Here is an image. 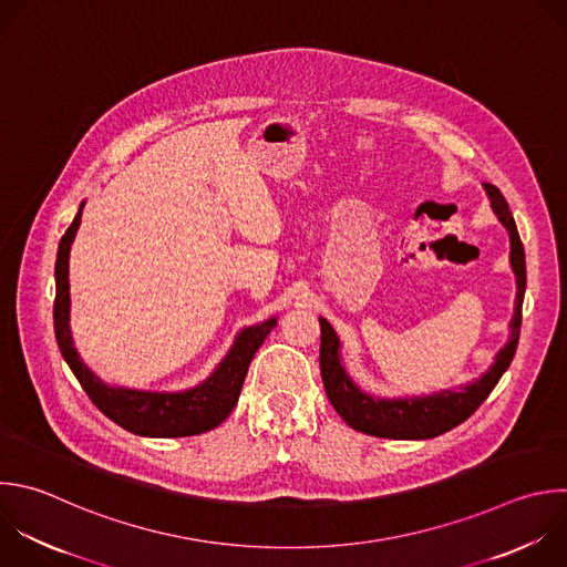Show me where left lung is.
I'll return each instance as SVG.
<instances>
[{"mask_svg": "<svg viewBox=\"0 0 567 567\" xmlns=\"http://www.w3.org/2000/svg\"><path fill=\"white\" fill-rule=\"evenodd\" d=\"M483 188L489 198L494 216L509 234V265L516 278L514 316L509 320V338L505 347L498 349L492 367L485 373H481V379L467 385L441 390L427 396L381 399L362 392L351 381V375L342 364L340 338L336 329L324 318H318L322 385L329 403L351 430L375 439L394 441H425L441 436L461 425L463 421H467L481 408V403L489 396V392L496 388L501 375L509 367L520 333V307L525 296V251L505 198L494 184H483Z\"/></svg>", "mask_w": 567, "mask_h": 567, "instance_id": "1", "label": "left lung"}]
</instances>
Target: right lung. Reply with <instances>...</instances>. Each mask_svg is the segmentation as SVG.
Listing matches in <instances>:
<instances>
[{
    "mask_svg": "<svg viewBox=\"0 0 567 567\" xmlns=\"http://www.w3.org/2000/svg\"><path fill=\"white\" fill-rule=\"evenodd\" d=\"M84 203L78 209L75 220L60 240L55 260V338L64 360L69 362L82 390L89 394L93 405L122 430L148 436V439H179L196 436L218 427L236 408L249 362L258 347L265 342L269 331L276 327L278 316L262 320L260 324L245 327L227 355L218 362L212 375L192 390L182 392H146L104 383L89 364L80 358L73 333H71V285H69V256L75 234L82 223Z\"/></svg>",
    "mask_w": 567,
    "mask_h": 567,
    "instance_id": "right-lung-1",
    "label": "right lung"
}]
</instances>
